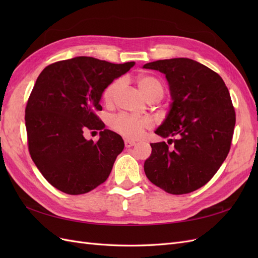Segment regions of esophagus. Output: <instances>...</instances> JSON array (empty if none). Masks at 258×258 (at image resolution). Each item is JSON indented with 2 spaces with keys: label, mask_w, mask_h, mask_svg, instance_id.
I'll return each mask as SVG.
<instances>
[{
  "label": "esophagus",
  "mask_w": 258,
  "mask_h": 258,
  "mask_svg": "<svg viewBox=\"0 0 258 258\" xmlns=\"http://www.w3.org/2000/svg\"><path fill=\"white\" fill-rule=\"evenodd\" d=\"M135 144H136L135 141H131V140H124V146H126L127 148L132 147Z\"/></svg>",
  "instance_id": "34e87169"
}]
</instances>
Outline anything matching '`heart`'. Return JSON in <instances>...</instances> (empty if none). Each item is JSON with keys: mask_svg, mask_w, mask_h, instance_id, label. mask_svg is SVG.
Listing matches in <instances>:
<instances>
[{"mask_svg": "<svg viewBox=\"0 0 258 258\" xmlns=\"http://www.w3.org/2000/svg\"><path fill=\"white\" fill-rule=\"evenodd\" d=\"M138 86L142 91L146 99L151 102H155L162 98L165 93L163 84L152 75H142L138 77ZM121 86L120 80H115L111 84H108L102 92V99L105 104H111L118 92ZM111 128L119 134L120 136L127 139H138L143 135L146 129L152 127V121L148 118H135L124 114H119L112 117L110 120Z\"/></svg>", "mask_w": 258, "mask_h": 258, "instance_id": "1", "label": "heart"}]
</instances>
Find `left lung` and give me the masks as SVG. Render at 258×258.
Masks as SVG:
<instances>
[{"instance_id":"obj_1","label":"left lung","mask_w":258,"mask_h":258,"mask_svg":"<svg viewBox=\"0 0 258 258\" xmlns=\"http://www.w3.org/2000/svg\"><path fill=\"white\" fill-rule=\"evenodd\" d=\"M166 74L172 105L144 163L147 178L172 195L197 190L214 176L230 151L236 112L222 77L188 58L143 66ZM173 144L172 148L169 147Z\"/></svg>"}]
</instances>
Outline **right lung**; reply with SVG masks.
I'll list each match as a JSON object with an SVG mask.
<instances>
[{
  "label": "right lung",
  "instance_id": "1",
  "mask_svg": "<svg viewBox=\"0 0 258 258\" xmlns=\"http://www.w3.org/2000/svg\"><path fill=\"white\" fill-rule=\"evenodd\" d=\"M134 66L76 57L53 62L38 75L26 106L28 148L37 169L57 189L86 194L110 175L123 141L104 128L97 112L102 111L104 88ZM97 130V143L84 139L85 132Z\"/></svg>",
  "mask_w": 258,
  "mask_h": 258
}]
</instances>
